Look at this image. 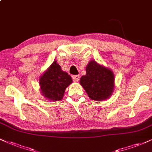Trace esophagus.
Masks as SVG:
<instances>
[{"instance_id": "1", "label": "esophagus", "mask_w": 152, "mask_h": 152, "mask_svg": "<svg viewBox=\"0 0 152 152\" xmlns=\"http://www.w3.org/2000/svg\"><path fill=\"white\" fill-rule=\"evenodd\" d=\"M80 75H74L72 77V80L74 82H78L80 80Z\"/></svg>"}]
</instances>
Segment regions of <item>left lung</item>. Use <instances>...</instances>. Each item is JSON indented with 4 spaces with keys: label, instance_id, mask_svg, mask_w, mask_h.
I'll return each mask as SVG.
<instances>
[{
    "label": "left lung",
    "instance_id": "obj_1",
    "mask_svg": "<svg viewBox=\"0 0 152 152\" xmlns=\"http://www.w3.org/2000/svg\"><path fill=\"white\" fill-rule=\"evenodd\" d=\"M80 85L92 100H106L113 91L114 74L92 60L86 67V75L80 78Z\"/></svg>",
    "mask_w": 152,
    "mask_h": 152
}]
</instances>
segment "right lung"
<instances>
[{"label":"right lung","instance_id":"1","mask_svg":"<svg viewBox=\"0 0 152 152\" xmlns=\"http://www.w3.org/2000/svg\"><path fill=\"white\" fill-rule=\"evenodd\" d=\"M72 82V77L61 70L56 61L53 62L39 78L42 95L48 100L54 102L63 99L65 89Z\"/></svg>","mask_w":152,"mask_h":152}]
</instances>
